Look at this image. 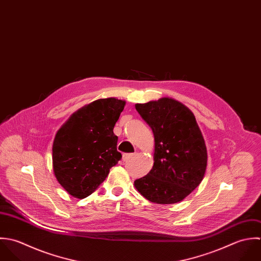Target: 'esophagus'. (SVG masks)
<instances>
[{
    "label": "esophagus",
    "mask_w": 261,
    "mask_h": 261,
    "mask_svg": "<svg viewBox=\"0 0 261 261\" xmlns=\"http://www.w3.org/2000/svg\"><path fill=\"white\" fill-rule=\"evenodd\" d=\"M134 156H135V154H123L122 159H123V161H128V160H130Z\"/></svg>",
    "instance_id": "1"
}]
</instances>
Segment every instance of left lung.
Returning a JSON list of instances; mask_svg holds the SVG:
<instances>
[{"label":"left lung","mask_w":261,"mask_h":261,"mask_svg":"<svg viewBox=\"0 0 261 261\" xmlns=\"http://www.w3.org/2000/svg\"><path fill=\"white\" fill-rule=\"evenodd\" d=\"M136 109L155 138L154 166L135 186L148 200L176 203L201 182L207 162L206 147L193 113L181 102L161 98Z\"/></svg>","instance_id":"8db88e82"}]
</instances>
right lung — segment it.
<instances>
[{"label":"right lung","instance_id":"1","mask_svg":"<svg viewBox=\"0 0 261 261\" xmlns=\"http://www.w3.org/2000/svg\"><path fill=\"white\" fill-rule=\"evenodd\" d=\"M125 101L98 99L71 115L53 145V167L59 183L74 197L85 198L121 159L113 127Z\"/></svg>","mask_w":261,"mask_h":261}]
</instances>
